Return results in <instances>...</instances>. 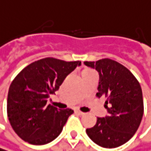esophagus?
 <instances>
[{
	"label": "esophagus",
	"instance_id": "esophagus-1",
	"mask_svg": "<svg viewBox=\"0 0 151 151\" xmlns=\"http://www.w3.org/2000/svg\"><path fill=\"white\" fill-rule=\"evenodd\" d=\"M76 113H78L79 114H81V115H82V114H84V113H83V112H81V111H80V110H77V111H76Z\"/></svg>",
	"mask_w": 151,
	"mask_h": 151
}]
</instances>
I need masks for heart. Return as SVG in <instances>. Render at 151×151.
Listing matches in <instances>:
<instances>
[{"label": "heart", "mask_w": 151, "mask_h": 151, "mask_svg": "<svg viewBox=\"0 0 151 151\" xmlns=\"http://www.w3.org/2000/svg\"><path fill=\"white\" fill-rule=\"evenodd\" d=\"M92 73H95V71L91 69H85L83 71H82V76L83 75H88V74H92Z\"/></svg>", "instance_id": "1"}]
</instances>
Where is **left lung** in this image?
Here are the masks:
<instances>
[{
    "label": "left lung",
    "instance_id": "obj_1",
    "mask_svg": "<svg viewBox=\"0 0 151 151\" xmlns=\"http://www.w3.org/2000/svg\"><path fill=\"white\" fill-rule=\"evenodd\" d=\"M84 64L96 70L99 82L96 96L106 98L107 115L96 118V124L86 130L100 147H119L134 135L143 115L142 91L134 75L124 65L106 58Z\"/></svg>",
    "mask_w": 151,
    "mask_h": 151
}]
</instances>
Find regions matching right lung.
<instances>
[{"mask_svg": "<svg viewBox=\"0 0 151 151\" xmlns=\"http://www.w3.org/2000/svg\"><path fill=\"white\" fill-rule=\"evenodd\" d=\"M81 62L47 57L25 67L9 88L7 114L14 132L33 145L51 142L62 132L73 110L46 105L50 95Z\"/></svg>", "mask_w": 151, "mask_h": 151, "instance_id": "obj_1", "label": "right lung"}]
</instances>
